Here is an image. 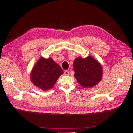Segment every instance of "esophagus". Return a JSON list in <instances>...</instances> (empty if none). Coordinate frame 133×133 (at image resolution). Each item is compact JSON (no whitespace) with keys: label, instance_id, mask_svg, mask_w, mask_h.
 <instances>
[{"label":"esophagus","instance_id":"1","mask_svg":"<svg viewBox=\"0 0 133 133\" xmlns=\"http://www.w3.org/2000/svg\"><path fill=\"white\" fill-rule=\"evenodd\" d=\"M64 74L65 75H69V71L68 70H65L64 72Z\"/></svg>","mask_w":133,"mask_h":133}]
</instances>
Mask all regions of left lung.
I'll list each match as a JSON object with an SVG mask.
<instances>
[{
    "label": "left lung",
    "mask_w": 133,
    "mask_h": 133,
    "mask_svg": "<svg viewBox=\"0 0 133 133\" xmlns=\"http://www.w3.org/2000/svg\"><path fill=\"white\" fill-rule=\"evenodd\" d=\"M74 76L79 84L85 88H91L98 84L103 75L102 66L91 56L85 58H76L73 63Z\"/></svg>",
    "instance_id": "8db88e82"
}]
</instances>
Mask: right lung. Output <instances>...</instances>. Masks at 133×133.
Returning a JSON list of instances; mask_svg holds the SVG:
<instances>
[{"label":"right lung","instance_id":"right-lung-1","mask_svg":"<svg viewBox=\"0 0 133 133\" xmlns=\"http://www.w3.org/2000/svg\"><path fill=\"white\" fill-rule=\"evenodd\" d=\"M63 73L61 68L53 59L41 57L33 68L30 79L35 86L45 91L51 89Z\"/></svg>","mask_w":133,"mask_h":133}]
</instances>
